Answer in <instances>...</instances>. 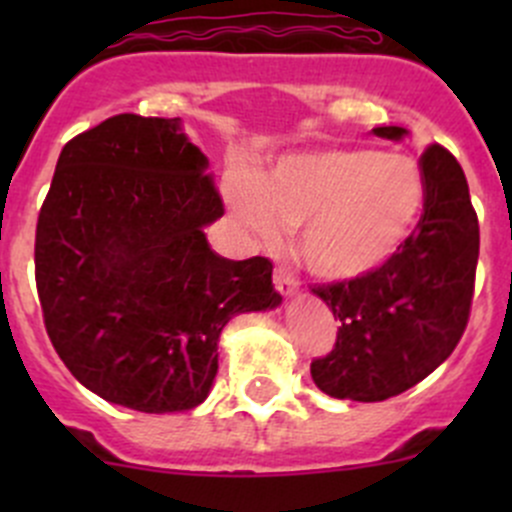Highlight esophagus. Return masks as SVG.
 Here are the masks:
<instances>
[{
	"label": "esophagus",
	"mask_w": 512,
	"mask_h": 512,
	"mask_svg": "<svg viewBox=\"0 0 512 512\" xmlns=\"http://www.w3.org/2000/svg\"><path fill=\"white\" fill-rule=\"evenodd\" d=\"M275 289L282 294V297H292V294H297L299 282L294 280L292 275H289L285 267H277V270H275Z\"/></svg>",
	"instance_id": "obj_1"
}]
</instances>
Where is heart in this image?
Listing matches in <instances>:
<instances>
[{
	"label": "heart",
	"instance_id": "b5f03b06",
	"mask_svg": "<svg viewBox=\"0 0 512 512\" xmlns=\"http://www.w3.org/2000/svg\"><path fill=\"white\" fill-rule=\"evenodd\" d=\"M232 213L272 240L299 225L297 255L327 282H352L384 267L416 230L426 175L406 153L324 146L287 153L262 178H227Z\"/></svg>",
	"mask_w": 512,
	"mask_h": 512
}]
</instances>
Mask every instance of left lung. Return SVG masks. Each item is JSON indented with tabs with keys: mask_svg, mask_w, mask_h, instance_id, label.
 <instances>
[{
	"mask_svg": "<svg viewBox=\"0 0 512 512\" xmlns=\"http://www.w3.org/2000/svg\"><path fill=\"white\" fill-rule=\"evenodd\" d=\"M401 141L409 131L379 126ZM426 208L406 245L371 275L314 287L339 319L332 354L312 379L334 399L384 401L411 389L451 356L468 324L480 232L458 160L441 146L421 156Z\"/></svg>",
	"mask_w": 512,
	"mask_h": 512,
	"instance_id": "8db88e82",
	"label": "left lung"
}]
</instances>
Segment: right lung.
Wrapping results in <instances>:
<instances>
[{"label":"right lung","mask_w":512,"mask_h":512,"mask_svg":"<svg viewBox=\"0 0 512 512\" xmlns=\"http://www.w3.org/2000/svg\"><path fill=\"white\" fill-rule=\"evenodd\" d=\"M208 156L180 118H106L71 138L36 223V289L66 369L143 414L208 399L235 314L280 307L267 257L225 260Z\"/></svg>","instance_id":"right-lung-1"}]
</instances>
